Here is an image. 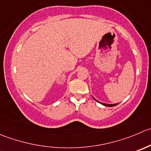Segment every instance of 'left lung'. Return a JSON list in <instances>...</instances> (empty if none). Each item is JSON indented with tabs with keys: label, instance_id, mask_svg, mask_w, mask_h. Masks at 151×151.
<instances>
[{
	"label": "left lung",
	"instance_id": "8db88e82",
	"mask_svg": "<svg viewBox=\"0 0 151 151\" xmlns=\"http://www.w3.org/2000/svg\"><path fill=\"white\" fill-rule=\"evenodd\" d=\"M93 99H94V98H93ZM95 100L97 101V100H96V99H95ZM97 102H98V101H97ZM99 103H101V102H99ZM101 104H102V105H105V106H108V107H113V106H115V105H118V103H117V104H105V103H101Z\"/></svg>",
	"mask_w": 151,
	"mask_h": 151
}]
</instances>
